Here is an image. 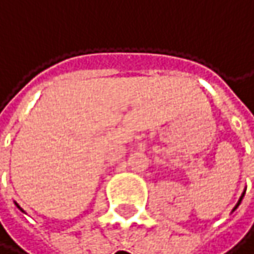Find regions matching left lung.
<instances>
[{"mask_svg":"<svg viewBox=\"0 0 254 254\" xmlns=\"http://www.w3.org/2000/svg\"><path fill=\"white\" fill-rule=\"evenodd\" d=\"M243 196H244V193H243V195H241V198L238 199V202H237V205H235V208H234V210H237V208H238V205H240V204H241V201H243Z\"/></svg>","mask_w":254,"mask_h":254,"instance_id":"obj_1","label":"left lung"}]
</instances>
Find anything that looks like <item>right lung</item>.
Listing matches in <instances>:
<instances>
[{
  "instance_id": "add662e5",
  "label": "right lung",
  "mask_w": 254,
  "mask_h": 254,
  "mask_svg": "<svg viewBox=\"0 0 254 254\" xmlns=\"http://www.w3.org/2000/svg\"><path fill=\"white\" fill-rule=\"evenodd\" d=\"M16 205H17V204H16ZM17 208H20V207H19V205H17ZM20 210H22V208H20ZM22 211H23V210H22Z\"/></svg>"
}]
</instances>
